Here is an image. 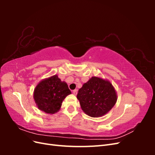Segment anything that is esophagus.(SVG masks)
<instances>
[{"label": "esophagus", "instance_id": "obj_1", "mask_svg": "<svg viewBox=\"0 0 155 155\" xmlns=\"http://www.w3.org/2000/svg\"><path fill=\"white\" fill-rule=\"evenodd\" d=\"M77 93H78V91L77 90H74L73 91V94L74 95H77Z\"/></svg>", "mask_w": 155, "mask_h": 155}]
</instances>
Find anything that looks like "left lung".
I'll return each mask as SVG.
<instances>
[{
  "label": "left lung",
  "instance_id": "obj_1",
  "mask_svg": "<svg viewBox=\"0 0 155 155\" xmlns=\"http://www.w3.org/2000/svg\"><path fill=\"white\" fill-rule=\"evenodd\" d=\"M77 98L86 114L98 118L112 109L117 101L118 95L110 81L93 76L79 89Z\"/></svg>",
  "mask_w": 155,
  "mask_h": 155
}]
</instances>
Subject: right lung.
<instances>
[{
  "label": "right lung",
  "instance_id": "add662e5",
  "mask_svg": "<svg viewBox=\"0 0 155 155\" xmlns=\"http://www.w3.org/2000/svg\"><path fill=\"white\" fill-rule=\"evenodd\" d=\"M70 94L67 83L55 74L37 83L33 97L39 110L53 114L60 110L63 101Z\"/></svg>",
  "mask_w": 155,
  "mask_h": 155
}]
</instances>
